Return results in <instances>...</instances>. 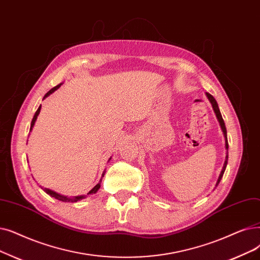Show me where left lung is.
I'll return each instance as SVG.
<instances>
[{
  "mask_svg": "<svg viewBox=\"0 0 260 260\" xmlns=\"http://www.w3.org/2000/svg\"><path fill=\"white\" fill-rule=\"evenodd\" d=\"M206 95H207V98H208V100H209V102L211 103L212 108H213V111H214V114H216L217 119H218V121H219V123H220L221 129H222V132H223V134H224V137H225V148H226V150L229 151V142H228L226 127H225V123H224V120H223V118H222V116H221V112H220V109H219V106H218L217 101L214 100V98H213L211 94H209V93H207V92H206ZM228 160H229V153L226 152V157H225V161H224V165H223V168H222V171H221V173H220V175H219V178H218V180H217L216 187L219 185L220 180H221V178H222V176H223V174H224L225 168H226V166H228Z\"/></svg>",
  "mask_w": 260,
  "mask_h": 260,
  "instance_id": "obj_1",
  "label": "left lung"
}]
</instances>
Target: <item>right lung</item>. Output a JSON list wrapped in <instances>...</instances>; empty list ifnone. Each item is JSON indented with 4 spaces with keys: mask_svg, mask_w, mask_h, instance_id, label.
<instances>
[{
    "mask_svg": "<svg viewBox=\"0 0 260 260\" xmlns=\"http://www.w3.org/2000/svg\"><path fill=\"white\" fill-rule=\"evenodd\" d=\"M62 84H59V85H57V86H55L54 88H52L50 91H48L47 93H46V95L43 96V99H46V98H48L50 94H52L54 91H56V90H57L60 86H61ZM40 109H41V105L39 106V108L37 109V111L35 112V115H34V118H32V120H31V123H30V129L29 131H31L32 129V127H34V124H35V122H36V120H37V117H38V115H39V112H40ZM110 159V158H109ZM104 174H105V172H103V174H102V178L104 177ZM102 178L100 179V182H99V184H96L91 190L89 191V192L87 193V194H94V193H96L98 192V190L100 189V187H101V182H102ZM44 191H46V192L48 193V194H50L52 198H55L56 200H59V201H61V202H70V203H75V202H77V201H81L82 199H85L86 197L85 196H78V197H66V196H61V194H59V193H57V192H55V191H53V190H50V189H47V188H44L43 189Z\"/></svg>",
    "mask_w": 260,
    "mask_h": 260,
    "instance_id": "obj_1",
    "label": "right lung"
}]
</instances>
